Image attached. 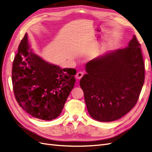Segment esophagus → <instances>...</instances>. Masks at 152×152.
Here are the masks:
<instances>
[{"label": "esophagus", "instance_id": "1", "mask_svg": "<svg viewBox=\"0 0 152 152\" xmlns=\"http://www.w3.org/2000/svg\"><path fill=\"white\" fill-rule=\"evenodd\" d=\"M83 75H84V73L83 72H77L75 77L77 78V79H80L81 78L83 77Z\"/></svg>", "mask_w": 152, "mask_h": 152}]
</instances>
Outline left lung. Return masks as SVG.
Wrapping results in <instances>:
<instances>
[{
	"label": "left lung",
	"mask_w": 152,
	"mask_h": 152,
	"mask_svg": "<svg viewBox=\"0 0 152 152\" xmlns=\"http://www.w3.org/2000/svg\"><path fill=\"white\" fill-rule=\"evenodd\" d=\"M136 36L126 48L108 52L86 63L80 81L88 112L99 122L122 117L134 107L145 80V64Z\"/></svg>",
	"instance_id": "obj_1"
}]
</instances>
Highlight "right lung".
<instances>
[{
	"mask_svg": "<svg viewBox=\"0 0 152 152\" xmlns=\"http://www.w3.org/2000/svg\"><path fill=\"white\" fill-rule=\"evenodd\" d=\"M30 49L26 33L14 59L12 82L17 102L31 116L51 121L61 114L75 83L76 70L44 60Z\"/></svg>",
	"mask_w": 152,
	"mask_h": 152,
	"instance_id": "add662e5",
	"label": "right lung"
}]
</instances>
